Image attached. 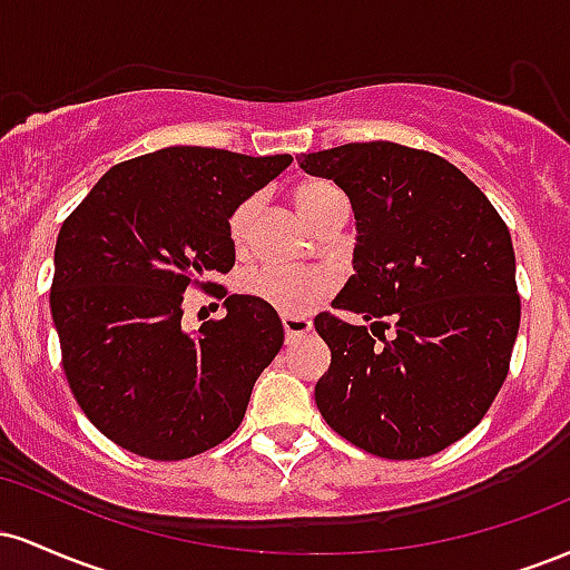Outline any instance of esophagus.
Segmentation results:
<instances>
[{
    "label": "esophagus",
    "mask_w": 570,
    "mask_h": 570,
    "mask_svg": "<svg viewBox=\"0 0 570 570\" xmlns=\"http://www.w3.org/2000/svg\"><path fill=\"white\" fill-rule=\"evenodd\" d=\"M281 324H284L286 340H297L313 330V322L305 316H284L281 318Z\"/></svg>",
    "instance_id": "obj_1"
}]
</instances>
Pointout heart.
<instances>
[{
	"instance_id": "heart-1",
	"label": "heart",
	"mask_w": 570,
	"mask_h": 570,
	"mask_svg": "<svg viewBox=\"0 0 570 570\" xmlns=\"http://www.w3.org/2000/svg\"><path fill=\"white\" fill-rule=\"evenodd\" d=\"M343 200V193L326 179H307L294 189V203H297L299 214L313 227L326 217V212L332 206H337ZM254 208H257V200L254 198L240 200L230 212V219H227V233H230L233 246L238 252H244L248 235H252ZM335 273L326 271V267H286L265 263L246 267L238 276L240 294H246V297L257 299L263 305H271L273 311L284 313V316H303L311 307L322 303L324 297H330L335 292Z\"/></svg>"
}]
</instances>
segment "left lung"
<instances>
[{
    "mask_svg": "<svg viewBox=\"0 0 570 570\" xmlns=\"http://www.w3.org/2000/svg\"><path fill=\"white\" fill-rule=\"evenodd\" d=\"M297 163L351 198L356 273L332 307L372 322L330 311L313 322L332 351L318 412L372 455L440 453L485 417L507 381L520 330L507 222L466 174L426 149L353 141ZM377 325L397 335L377 344Z\"/></svg>",
    "mask_w": 570,
    "mask_h": 570,
    "instance_id": "8db88e82",
    "label": "left lung"
}]
</instances>
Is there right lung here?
I'll use <instances>...</instances> for the list:
<instances>
[{
  "mask_svg": "<svg viewBox=\"0 0 570 570\" xmlns=\"http://www.w3.org/2000/svg\"><path fill=\"white\" fill-rule=\"evenodd\" d=\"M292 155L166 147L109 168L63 219L50 311L77 404L107 440L149 461L225 442L254 381L284 345L271 305L214 284L230 273V212ZM225 296L228 316L180 330L184 292Z\"/></svg>",
  "mask_w": 570,
  "mask_h": 570,
  "instance_id": "right-lung-1",
  "label": "right lung"
}]
</instances>
